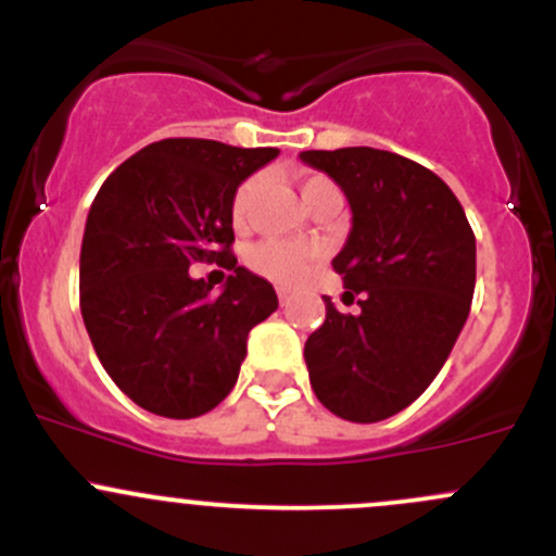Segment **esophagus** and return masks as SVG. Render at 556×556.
Segmentation results:
<instances>
[{
  "instance_id": "esophagus-1",
  "label": "esophagus",
  "mask_w": 556,
  "mask_h": 556,
  "mask_svg": "<svg viewBox=\"0 0 556 556\" xmlns=\"http://www.w3.org/2000/svg\"><path fill=\"white\" fill-rule=\"evenodd\" d=\"M277 298H279V303L285 306V303L290 301V290L288 288H277Z\"/></svg>"
}]
</instances>
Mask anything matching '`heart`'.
Listing matches in <instances>:
<instances>
[{"label":"heart","instance_id":"heart-1","mask_svg":"<svg viewBox=\"0 0 556 556\" xmlns=\"http://www.w3.org/2000/svg\"><path fill=\"white\" fill-rule=\"evenodd\" d=\"M261 189L258 176H250L237 187L235 198H231V222L237 227L248 222L250 208H253V200ZM321 192H338V187L319 174H306L301 176V194L306 203L314 198H319ZM316 250L308 242H295V240H264L258 242L248 255V264L255 274L271 279L277 285H295L298 279H303V274L308 271V264L314 261Z\"/></svg>","mask_w":556,"mask_h":556}]
</instances>
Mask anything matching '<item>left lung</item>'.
<instances>
[{
	"label": "left lung",
	"instance_id": "obj_1",
	"mask_svg": "<svg viewBox=\"0 0 556 556\" xmlns=\"http://www.w3.org/2000/svg\"><path fill=\"white\" fill-rule=\"evenodd\" d=\"M345 192L353 227L332 268L362 314L327 319L306 340L316 399L348 422H380L425 393L465 327L475 292V235L430 168L375 148L306 150Z\"/></svg>",
	"mask_w": 556,
	"mask_h": 556
}]
</instances>
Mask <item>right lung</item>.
I'll return each instance as SVG.
<instances>
[{
  "instance_id": "add662e5",
  "label": "right lung",
  "mask_w": 556,
  "mask_h": 556,
  "mask_svg": "<svg viewBox=\"0 0 556 556\" xmlns=\"http://www.w3.org/2000/svg\"><path fill=\"white\" fill-rule=\"evenodd\" d=\"M274 148L161 139L121 163L97 192L81 242V316L102 367L137 406L192 419L222 404L248 332L277 311V292L237 266L231 198ZM229 267L222 293L188 277Z\"/></svg>"
}]
</instances>
